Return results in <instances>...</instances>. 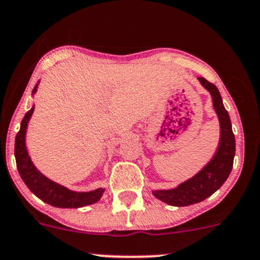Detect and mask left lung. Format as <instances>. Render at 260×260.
Listing matches in <instances>:
<instances>
[{"label": "left lung", "instance_id": "obj_1", "mask_svg": "<svg viewBox=\"0 0 260 260\" xmlns=\"http://www.w3.org/2000/svg\"><path fill=\"white\" fill-rule=\"evenodd\" d=\"M202 86L209 91L212 106L219 121V144L215 156L194 176L172 189H152V194L172 206H188L200 203L213 194L228 179L235 156V137L231 117L223 106L221 93L215 85L206 79L198 78Z\"/></svg>", "mask_w": 260, "mask_h": 260}]
</instances>
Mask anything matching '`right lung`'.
Segmentation results:
<instances>
[{
	"mask_svg": "<svg viewBox=\"0 0 260 260\" xmlns=\"http://www.w3.org/2000/svg\"><path fill=\"white\" fill-rule=\"evenodd\" d=\"M38 84L39 81L36 84L34 91H32V96H35V93L37 92ZM34 110L35 107H32L25 114L20 123V131L15 137V160L22 181L36 197L55 208L77 209L97 203L102 198L106 188L100 187V188L90 190V192L72 190L60 183L52 181L44 174H42L32 162L27 146H26V132H27V126Z\"/></svg>",
	"mask_w": 260,
	"mask_h": 260,
	"instance_id": "add662e5",
	"label": "right lung"
}]
</instances>
